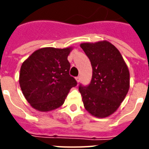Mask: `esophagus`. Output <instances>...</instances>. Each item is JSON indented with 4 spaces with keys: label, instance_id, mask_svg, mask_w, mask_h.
Returning <instances> with one entry per match:
<instances>
[{
    "label": "esophagus",
    "instance_id": "obj_1",
    "mask_svg": "<svg viewBox=\"0 0 149 149\" xmlns=\"http://www.w3.org/2000/svg\"><path fill=\"white\" fill-rule=\"evenodd\" d=\"M76 80H77V83H79V82H80V77H76Z\"/></svg>",
    "mask_w": 149,
    "mask_h": 149
}]
</instances>
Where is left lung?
<instances>
[{
  "label": "left lung",
  "instance_id": "8db88e82",
  "mask_svg": "<svg viewBox=\"0 0 149 149\" xmlns=\"http://www.w3.org/2000/svg\"><path fill=\"white\" fill-rule=\"evenodd\" d=\"M80 47L93 68L91 84L79 86L84 107L91 115H111L125 100L130 87V73L119 50L107 41L85 42Z\"/></svg>",
  "mask_w": 149,
  "mask_h": 149
}]
</instances>
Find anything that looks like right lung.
I'll return each mask as SVG.
<instances>
[{
  "mask_svg": "<svg viewBox=\"0 0 149 149\" xmlns=\"http://www.w3.org/2000/svg\"><path fill=\"white\" fill-rule=\"evenodd\" d=\"M72 47L42 48L24 61L19 74L20 87L34 109L48 112L64 104L77 81L69 73L67 58Z\"/></svg>",
  "mask_w": 149,
  "mask_h": 149,
  "instance_id": "add662e5",
  "label": "right lung"
}]
</instances>
